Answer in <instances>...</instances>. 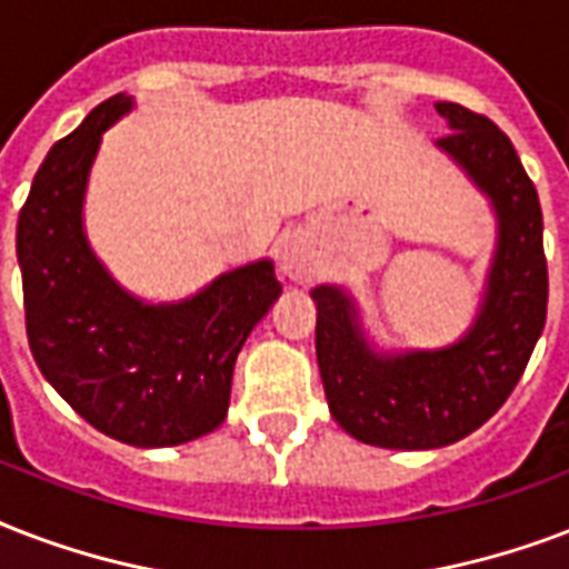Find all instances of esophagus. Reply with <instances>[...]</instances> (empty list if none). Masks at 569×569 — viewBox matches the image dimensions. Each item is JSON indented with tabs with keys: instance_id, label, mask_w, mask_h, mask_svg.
I'll return each mask as SVG.
<instances>
[{
	"instance_id": "obj_1",
	"label": "esophagus",
	"mask_w": 569,
	"mask_h": 569,
	"mask_svg": "<svg viewBox=\"0 0 569 569\" xmlns=\"http://www.w3.org/2000/svg\"><path fill=\"white\" fill-rule=\"evenodd\" d=\"M279 267L281 272L293 281H306L311 279V272H315V261H311V254L302 243L297 240H290V243L281 246V254H279Z\"/></svg>"
}]
</instances>
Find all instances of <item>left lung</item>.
Listing matches in <instances>:
<instances>
[{
  "mask_svg": "<svg viewBox=\"0 0 569 569\" xmlns=\"http://www.w3.org/2000/svg\"><path fill=\"white\" fill-rule=\"evenodd\" d=\"M436 112L451 130L436 144L487 192L499 219V243L472 329L442 350L380 356L365 341L345 290H311L329 412L359 442L398 451L451 445L499 412L535 353L549 299L543 213L510 139L460 103H436Z\"/></svg>",
  "mask_w": 569,
  "mask_h": 569,
  "instance_id": "8db88e82",
  "label": "left lung"
}]
</instances>
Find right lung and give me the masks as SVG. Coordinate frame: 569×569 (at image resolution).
<instances>
[{
	"label": "right lung",
	"mask_w": 569,
	"mask_h": 569,
	"mask_svg": "<svg viewBox=\"0 0 569 569\" xmlns=\"http://www.w3.org/2000/svg\"><path fill=\"white\" fill-rule=\"evenodd\" d=\"M133 109L116 94L59 139L17 219L26 335L52 389L100 433L136 448L192 442L222 425L240 347L281 284L249 263L171 306L130 297L94 258L82 198L100 136Z\"/></svg>",
	"instance_id": "1"
}]
</instances>
